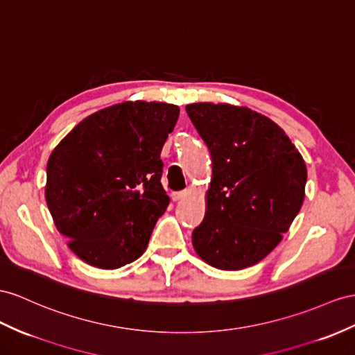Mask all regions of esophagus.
Listing matches in <instances>:
<instances>
[{"instance_id": "obj_1", "label": "esophagus", "mask_w": 355, "mask_h": 355, "mask_svg": "<svg viewBox=\"0 0 355 355\" xmlns=\"http://www.w3.org/2000/svg\"><path fill=\"white\" fill-rule=\"evenodd\" d=\"M187 196V192H175V193H172V201L174 202H177V201H181V199H184Z\"/></svg>"}]
</instances>
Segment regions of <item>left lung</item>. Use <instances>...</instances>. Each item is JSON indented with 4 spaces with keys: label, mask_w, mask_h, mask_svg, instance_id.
Instances as JSON below:
<instances>
[{
    "label": "left lung",
    "mask_w": 355,
    "mask_h": 355,
    "mask_svg": "<svg viewBox=\"0 0 355 355\" xmlns=\"http://www.w3.org/2000/svg\"><path fill=\"white\" fill-rule=\"evenodd\" d=\"M186 112L211 154L198 257L220 270L255 266L282 241L304 201L306 163L286 133L246 106L192 103Z\"/></svg>",
    "instance_id": "left-lung-1"
}]
</instances>
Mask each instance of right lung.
<instances>
[{
	"label": "right lung",
	"instance_id": "add662e5",
	"mask_svg": "<svg viewBox=\"0 0 355 355\" xmlns=\"http://www.w3.org/2000/svg\"><path fill=\"white\" fill-rule=\"evenodd\" d=\"M180 107L123 102L84 118L51 153L44 198L67 246L87 264L115 270L147 249L169 198L160 153Z\"/></svg>",
	"mask_w": 355,
	"mask_h": 355
}]
</instances>
